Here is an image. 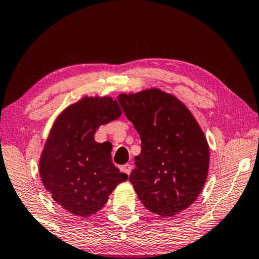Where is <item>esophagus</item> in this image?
<instances>
[{"mask_svg": "<svg viewBox=\"0 0 259 259\" xmlns=\"http://www.w3.org/2000/svg\"><path fill=\"white\" fill-rule=\"evenodd\" d=\"M120 171L123 172V173H126L127 176H130L131 175V171H132V166H131L130 164L122 165L121 167H120Z\"/></svg>", "mask_w": 259, "mask_h": 259, "instance_id": "esophagus-1", "label": "esophagus"}]
</instances>
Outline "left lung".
<instances>
[{
    "instance_id": "1",
    "label": "left lung",
    "mask_w": 259,
    "mask_h": 259,
    "mask_svg": "<svg viewBox=\"0 0 259 259\" xmlns=\"http://www.w3.org/2000/svg\"><path fill=\"white\" fill-rule=\"evenodd\" d=\"M119 104L141 140L130 182L144 206L172 217L197 199L206 182L210 150L185 105L158 88L120 94Z\"/></svg>"
}]
</instances>
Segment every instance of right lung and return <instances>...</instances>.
Returning <instances> with one entry per match:
<instances>
[{"mask_svg": "<svg viewBox=\"0 0 259 259\" xmlns=\"http://www.w3.org/2000/svg\"><path fill=\"white\" fill-rule=\"evenodd\" d=\"M121 114L111 97H84L55 120L41 154L40 176L53 199L70 213L95 214L127 180L112 162V146L94 140L99 127Z\"/></svg>", "mask_w": 259, "mask_h": 259, "instance_id": "1", "label": "right lung"}]
</instances>
